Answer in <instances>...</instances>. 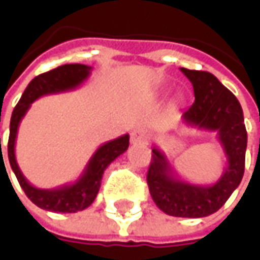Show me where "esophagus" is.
Segmentation results:
<instances>
[{"label":"esophagus","mask_w":260,"mask_h":260,"mask_svg":"<svg viewBox=\"0 0 260 260\" xmlns=\"http://www.w3.org/2000/svg\"><path fill=\"white\" fill-rule=\"evenodd\" d=\"M131 141L132 144H138V142H146L148 141V135L145 129H134L131 132Z\"/></svg>","instance_id":"esophagus-1"}]
</instances>
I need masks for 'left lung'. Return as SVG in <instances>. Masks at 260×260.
<instances>
[{
	"label": "left lung",
	"instance_id": "obj_1",
	"mask_svg": "<svg viewBox=\"0 0 260 260\" xmlns=\"http://www.w3.org/2000/svg\"><path fill=\"white\" fill-rule=\"evenodd\" d=\"M193 86L195 102L182 114V122L190 128L218 134L228 167L212 185H195L178 178L167 155L152 148L146 181L153 202L160 211L178 218H204L219 211L242 181L248 134L243 111L234 93L206 71L181 68Z\"/></svg>",
	"mask_w": 260,
	"mask_h": 260
}]
</instances>
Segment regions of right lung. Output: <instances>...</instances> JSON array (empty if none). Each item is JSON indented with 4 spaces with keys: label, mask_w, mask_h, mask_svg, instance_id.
Instances as JSON below:
<instances>
[{
    "label": "right lung",
    "mask_w": 260,
    "mask_h": 260,
    "mask_svg": "<svg viewBox=\"0 0 260 260\" xmlns=\"http://www.w3.org/2000/svg\"><path fill=\"white\" fill-rule=\"evenodd\" d=\"M91 67L84 63H65L55 70L44 72L28 84L26 89L14 108L10 122V138H8V159L19 185L31 202L38 208L56 213H75L84 211L95 201L101 188L104 171L111 162L122 155L129 146V135L112 139L101 145L95 151L89 162L86 164L84 172L74 183H67L54 189H40L32 186L19 169L15 159V139L18 132L19 122L29 109L34 101L49 93H58L71 91L79 86L91 74ZM1 146V145H0Z\"/></svg>",
    "instance_id": "add662e5"
}]
</instances>
